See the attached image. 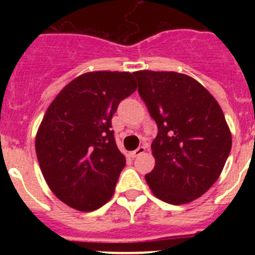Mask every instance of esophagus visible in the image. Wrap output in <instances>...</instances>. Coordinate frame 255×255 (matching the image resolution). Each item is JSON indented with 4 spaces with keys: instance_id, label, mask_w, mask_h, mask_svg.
I'll list each match as a JSON object with an SVG mask.
<instances>
[{
    "instance_id": "esophagus-1",
    "label": "esophagus",
    "mask_w": 255,
    "mask_h": 255,
    "mask_svg": "<svg viewBox=\"0 0 255 255\" xmlns=\"http://www.w3.org/2000/svg\"><path fill=\"white\" fill-rule=\"evenodd\" d=\"M144 152H145V147H143V145H140V147H139L138 149L132 150V152L130 153V155H131L132 158H136V157H138V155L143 154Z\"/></svg>"
}]
</instances>
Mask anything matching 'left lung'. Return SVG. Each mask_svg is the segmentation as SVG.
Listing matches in <instances>:
<instances>
[{
  "label": "left lung",
  "mask_w": 255,
  "mask_h": 255,
  "mask_svg": "<svg viewBox=\"0 0 255 255\" xmlns=\"http://www.w3.org/2000/svg\"><path fill=\"white\" fill-rule=\"evenodd\" d=\"M138 92L158 132L152 143L155 166L145 175L153 194L185 204L203 195L222 172L231 132L206 88L173 71H136Z\"/></svg>",
  "instance_id": "1"
}]
</instances>
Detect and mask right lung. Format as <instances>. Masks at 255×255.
<instances>
[{"instance_id": "1", "label": "right lung", "mask_w": 255, "mask_h": 255, "mask_svg": "<svg viewBox=\"0 0 255 255\" xmlns=\"http://www.w3.org/2000/svg\"><path fill=\"white\" fill-rule=\"evenodd\" d=\"M135 89L130 73H87L67 84L47 110L35 152L47 184L67 206L92 212L114 195L126 161L111 120Z\"/></svg>"}]
</instances>
